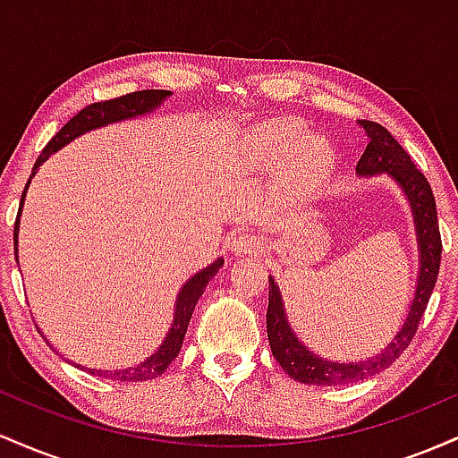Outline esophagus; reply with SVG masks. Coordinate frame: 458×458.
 I'll return each instance as SVG.
<instances>
[{
  "instance_id": "34e87169",
  "label": "esophagus",
  "mask_w": 458,
  "mask_h": 458,
  "mask_svg": "<svg viewBox=\"0 0 458 458\" xmlns=\"http://www.w3.org/2000/svg\"><path fill=\"white\" fill-rule=\"evenodd\" d=\"M230 247H233V251L236 256L241 254H259L260 251V239L259 236L254 234H239L234 236L233 243H230Z\"/></svg>"
}]
</instances>
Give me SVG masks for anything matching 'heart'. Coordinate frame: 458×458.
<instances>
[{"label": "heart", "mask_w": 458, "mask_h": 458, "mask_svg": "<svg viewBox=\"0 0 458 458\" xmlns=\"http://www.w3.org/2000/svg\"><path fill=\"white\" fill-rule=\"evenodd\" d=\"M308 138V129L299 123L276 120L256 131L251 138L256 161L262 165H277L288 161L286 181L288 187L297 193L317 189L329 174L334 152L329 144L320 138Z\"/></svg>", "instance_id": "1"}]
</instances>
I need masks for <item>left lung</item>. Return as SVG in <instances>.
<instances>
[{
  "mask_svg": "<svg viewBox=\"0 0 458 458\" xmlns=\"http://www.w3.org/2000/svg\"><path fill=\"white\" fill-rule=\"evenodd\" d=\"M360 127L366 131L368 146L364 155L357 161L355 172L360 176L387 174L398 182L403 193L409 199L413 213L415 236H418V286H415L411 308H409L407 320L396 331L392 343L381 353L368 357L361 361H340L325 360L299 343L295 331L288 325L286 312H284L282 293L277 284L269 276V308H267V335H269L271 353L282 366V370L295 381L308 383V386H343L368 379L377 372L386 370L398 360V355L407 349L418 331L424 310L428 306L430 293L439 276L441 262V236L437 224V207H435L433 189H430L427 176L415 167L411 157L392 138V133L372 120H360Z\"/></svg>",
  "mask_w": 458,
  "mask_h": 458,
  "instance_id": "left-lung-1",
  "label": "left lung"
}]
</instances>
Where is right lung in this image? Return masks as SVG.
Returning a JSON list of instances; mask_svg holds the SVG:
<instances>
[{"mask_svg": "<svg viewBox=\"0 0 458 458\" xmlns=\"http://www.w3.org/2000/svg\"><path fill=\"white\" fill-rule=\"evenodd\" d=\"M170 94H172L170 90H140V92L124 94V97L112 98V101L88 105V107H83L77 115H72L64 127H62L54 135V140L45 146L43 152H40V157L34 163V172H31V176L36 174V170H38V167L43 165V163L49 159L54 152L64 148L66 144H71L72 140L79 138V135L88 133V131H94V129L107 127V124L123 123V120L138 118V115H146V114L155 112V109L159 107V105L165 101ZM31 176H30L28 185H25V189H23V196H21L17 222H14V254H17V245H19L21 208H23L25 191H28ZM17 262H19V256H17ZM222 267H224V259H217L182 284L181 293H178V297H176L174 320H172V327H170V331H167L165 338H163L159 349H157L155 353L148 357V360L140 361L138 366L120 368V370H97V368H88V372H90V375L103 377V379H112V381H148V379H155V377L163 375V372H165V368L174 361L178 351H181L182 340H185V334L189 327V320H191L193 308H196L198 299L202 297L207 284L211 282L215 276H217V271L222 269Z\"/></svg>", "mask_w": 458, "mask_h": 458, "instance_id": "obj_1", "label": "right lung"}]
</instances>
